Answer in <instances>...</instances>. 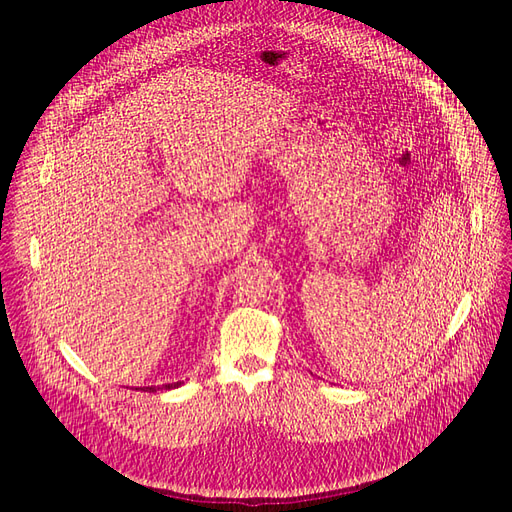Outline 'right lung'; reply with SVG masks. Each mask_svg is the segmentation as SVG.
Instances as JSON below:
<instances>
[{
  "label": "right lung",
  "mask_w": 512,
  "mask_h": 512,
  "mask_svg": "<svg viewBox=\"0 0 512 512\" xmlns=\"http://www.w3.org/2000/svg\"><path fill=\"white\" fill-rule=\"evenodd\" d=\"M182 382H174V384H166V386H143V388H137V390H143V392H157V390H172V388H178Z\"/></svg>",
  "instance_id": "right-lung-1"
}]
</instances>
